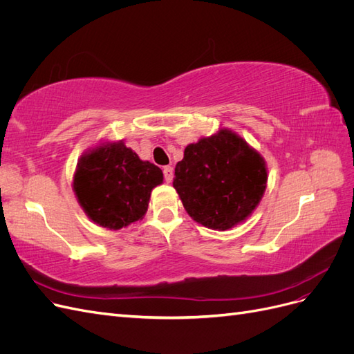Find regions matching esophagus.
Here are the masks:
<instances>
[{"label": "esophagus", "mask_w": 354, "mask_h": 354, "mask_svg": "<svg viewBox=\"0 0 354 354\" xmlns=\"http://www.w3.org/2000/svg\"><path fill=\"white\" fill-rule=\"evenodd\" d=\"M173 177H174V168L173 167H164V178L167 183H171L173 181Z\"/></svg>", "instance_id": "esophagus-1"}]
</instances>
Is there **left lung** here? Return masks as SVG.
I'll use <instances>...</instances> for the list:
<instances>
[{
    "label": "left lung",
    "instance_id": "8db88e82",
    "mask_svg": "<svg viewBox=\"0 0 354 354\" xmlns=\"http://www.w3.org/2000/svg\"><path fill=\"white\" fill-rule=\"evenodd\" d=\"M174 176L173 186L189 216L214 230L242 223L259 205L267 183L261 155L226 128L189 145Z\"/></svg>",
    "mask_w": 354,
    "mask_h": 354
}]
</instances>
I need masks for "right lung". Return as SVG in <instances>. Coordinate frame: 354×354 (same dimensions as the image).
Wrapping results in <instances>:
<instances>
[{
	"instance_id": "add662e5",
	"label": "right lung",
	"mask_w": 354,
	"mask_h": 354,
	"mask_svg": "<svg viewBox=\"0 0 354 354\" xmlns=\"http://www.w3.org/2000/svg\"><path fill=\"white\" fill-rule=\"evenodd\" d=\"M162 180L160 168L122 142L103 143L80 159L73 190L88 218L118 230L143 218L151 192Z\"/></svg>"
}]
</instances>
